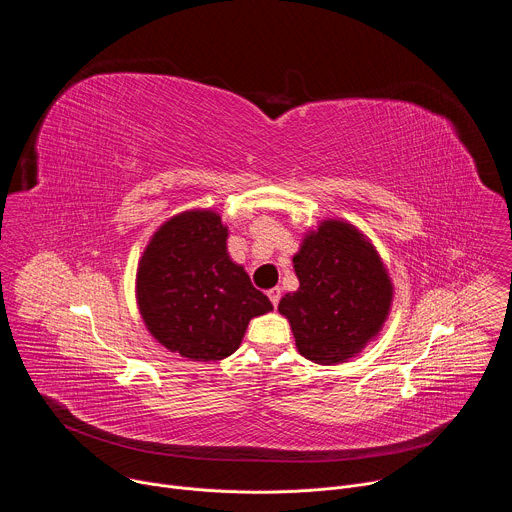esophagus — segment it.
<instances>
[{
  "label": "esophagus",
  "instance_id": "esophagus-1",
  "mask_svg": "<svg viewBox=\"0 0 512 512\" xmlns=\"http://www.w3.org/2000/svg\"><path fill=\"white\" fill-rule=\"evenodd\" d=\"M267 298H269V302L273 304V308L279 304V298H281V289L279 287H273V289H269L267 291Z\"/></svg>",
  "mask_w": 512,
  "mask_h": 512
}]
</instances>
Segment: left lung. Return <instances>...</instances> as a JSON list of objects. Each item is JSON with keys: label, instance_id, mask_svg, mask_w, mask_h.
Returning a JSON list of instances; mask_svg holds the SVG:
<instances>
[{"label": "left lung", "instance_id": "left-lung-1", "mask_svg": "<svg viewBox=\"0 0 512 512\" xmlns=\"http://www.w3.org/2000/svg\"><path fill=\"white\" fill-rule=\"evenodd\" d=\"M294 271L300 287L279 300L302 356L340 364L373 342L393 306L395 287L373 241L344 218L304 233Z\"/></svg>", "mask_w": 512, "mask_h": 512}]
</instances>
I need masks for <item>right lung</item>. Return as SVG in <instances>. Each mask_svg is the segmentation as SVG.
I'll use <instances>...</instances> for the list:
<instances>
[{"label":"right lung","mask_w":512,"mask_h":512,"mask_svg":"<svg viewBox=\"0 0 512 512\" xmlns=\"http://www.w3.org/2000/svg\"><path fill=\"white\" fill-rule=\"evenodd\" d=\"M229 227L210 208H190L162 223L135 273V300L148 332L182 358L231 356L249 322L273 310L227 249Z\"/></svg>","instance_id":"1"}]
</instances>
